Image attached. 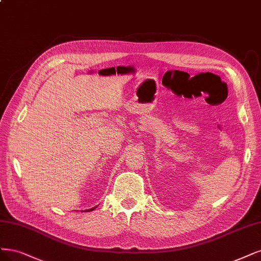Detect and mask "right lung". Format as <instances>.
Listing matches in <instances>:
<instances>
[{"instance_id": "1", "label": "right lung", "mask_w": 261, "mask_h": 261, "mask_svg": "<svg viewBox=\"0 0 261 261\" xmlns=\"http://www.w3.org/2000/svg\"><path fill=\"white\" fill-rule=\"evenodd\" d=\"M94 208H96V207H93V208H91V210H87V212H91V211H94Z\"/></svg>"}]
</instances>
